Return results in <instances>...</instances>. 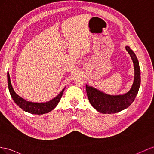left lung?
Masks as SVG:
<instances>
[{
    "instance_id": "1",
    "label": "left lung",
    "mask_w": 154,
    "mask_h": 154,
    "mask_svg": "<svg viewBox=\"0 0 154 154\" xmlns=\"http://www.w3.org/2000/svg\"><path fill=\"white\" fill-rule=\"evenodd\" d=\"M125 49L131 56L133 62L135 77L131 88L124 95L111 96L102 92L97 89L86 85L88 100L92 107L103 114H114L129 107L135 100L140 85V71L139 61L135 53L126 46Z\"/></svg>"
}]
</instances>
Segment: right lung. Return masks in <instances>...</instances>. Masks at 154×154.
<instances>
[{
	"instance_id": "1",
	"label": "right lung",
	"mask_w": 154,
	"mask_h": 154,
	"mask_svg": "<svg viewBox=\"0 0 154 154\" xmlns=\"http://www.w3.org/2000/svg\"><path fill=\"white\" fill-rule=\"evenodd\" d=\"M7 77L8 86L10 94L15 103L21 109H22L23 111L33 114V115H43V114L52 111L53 109L57 107L59 101H60L63 92H64V90L65 89L64 88L56 97H54L53 99L50 100L49 101L45 102V103H34V102L28 101L24 100L15 92L11 83L10 77L8 72L7 73Z\"/></svg>"
}]
</instances>
